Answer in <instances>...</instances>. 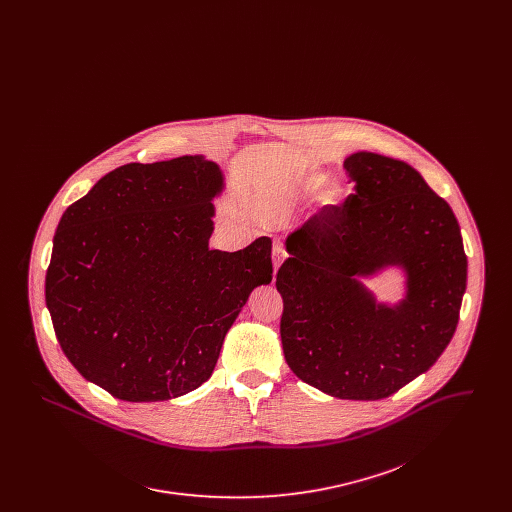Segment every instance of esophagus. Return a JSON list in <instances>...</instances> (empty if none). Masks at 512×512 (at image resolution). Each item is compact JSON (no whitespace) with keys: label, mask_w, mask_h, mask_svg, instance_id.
Here are the masks:
<instances>
[{"label":"esophagus","mask_w":512,"mask_h":512,"mask_svg":"<svg viewBox=\"0 0 512 512\" xmlns=\"http://www.w3.org/2000/svg\"><path fill=\"white\" fill-rule=\"evenodd\" d=\"M286 245L282 244L280 240H276L272 245V261H274V272L282 265V261L286 259Z\"/></svg>","instance_id":"esophagus-1"}]
</instances>
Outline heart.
I'll return each mask as SVG.
<instances>
[{
	"instance_id": "1",
	"label": "heart",
	"mask_w": 512,
	"mask_h": 512,
	"mask_svg": "<svg viewBox=\"0 0 512 512\" xmlns=\"http://www.w3.org/2000/svg\"><path fill=\"white\" fill-rule=\"evenodd\" d=\"M322 184H324V176H320V174H309V176H305V178L299 182L297 190H299L301 194H313V192H317ZM343 197H345V190H343L341 184H336V182H334V184H328L326 190H324V194H322L324 203H328V205L340 203Z\"/></svg>"
}]
</instances>
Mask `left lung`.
Wrapping results in <instances>:
<instances>
[{
  "mask_svg": "<svg viewBox=\"0 0 512 512\" xmlns=\"http://www.w3.org/2000/svg\"><path fill=\"white\" fill-rule=\"evenodd\" d=\"M353 194L288 236L276 274L280 336L293 374L355 401L390 397L445 351L466 290L459 222L443 197L403 161L353 153L343 163ZM401 264L410 276L397 308L376 306L356 282Z\"/></svg>",
  "mask_w": 512,
  "mask_h": 512,
  "instance_id": "8db88e82",
  "label": "left lung"
}]
</instances>
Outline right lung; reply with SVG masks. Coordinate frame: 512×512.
I'll use <instances>...</instances> for the list:
<instances>
[{
	"label": "right lung",
	"mask_w": 512,
	"mask_h": 512,
	"mask_svg": "<svg viewBox=\"0 0 512 512\" xmlns=\"http://www.w3.org/2000/svg\"><path fill=\"white\" fill-rule=\"evenodd\" d=\"M219 167L199 155L128 163L59 220L46 274L55 336L74 368L122 401H167L215 370L226 332L272 280L267 236L209 249Z\"/></svg>",
	"instance_id": "1"
}]
</instances>
